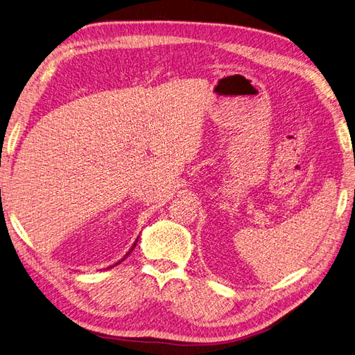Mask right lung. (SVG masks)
I'll use <instances>...</instances> for the list:
<instances>
[{"label": "right lung", "mask_w": 355, "mask_h": 355, "mask_svg": "<svg viewBox=\"0 0 355 355\" xmlns=\"http://www.w3.org/2000/svg\"><path fill=\"white\" fill-rule=\"evenodd\" d=\"M137 242H139V237H137V239H135V242H134V245H132V246H131V249H130V250H128V254H125V257H123V258H122V259H121V261H118V262H116V264H115V266H118V264H121V262H122V261H123V259H125V258H127V257H128V255H130V254H131V252H132V250H134V248H135V245H137ZM115 266H112V267H115ZM112 267H109V268H112Z\"/></svg>", "instance_id": "add662e5"}]
</instances>
